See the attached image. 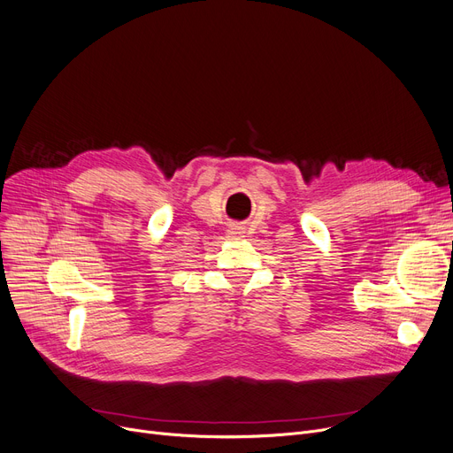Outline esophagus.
Segmentation results:
<instances>
[{
  "label": "esophagus",
  "mask_w": 453,
  "mask_h": 453,
  "mask_svg": "<svg viewBox=\"0 0 453 453\" xmlns=\"http://www.w3.org/2000/svg\"><path fill=\"white\" fill-rule=\"evenodd\" d=\"M229 234H233V236H236V234H241V231L236 229V227H231V231H229Z\"/></svg>",
  "instance_id": "esophagus-1"
}]
</instances>
